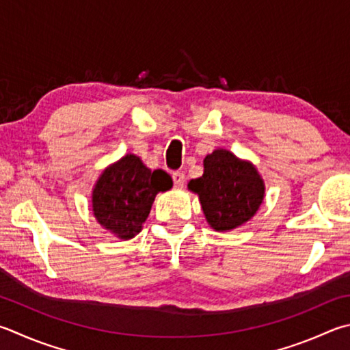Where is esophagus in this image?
Segmentation results:
<instances>
[{
	"label": "esophagus",
	"mask_w": 350,
	"mask_h": 350,
	"mask_svg": "<svg viewBox=\"0 0 350 350\" xmlns=\"http://www.w3.org/2000/svg\"><path fill=\"white\" fill-rule=\"evenodd\" d=\"M173 182L176 188H183V183H185V174L180 173V171H174Z\"/></svg>",
	"instance_id": "34e87169"
}]
</instances>
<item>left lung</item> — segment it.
<instances>
[{
  "mask_svg": "<svg viewBox=\"0 0 350 350\" xmlns=\"http://www.w3.org/2000/svg\"><path fill=\"white\" fill-rule=\"evenodd\" d=\"M188 188L199 196L209 226L221 232L254 217L265 197L257 168L221 148L205 157L202 177L189 180Z\"/></svg>",
  "mask_w": 350,
  "mask_h": 350,
  "instance_id": "left-lung-1",
  "label": "left lung"
}]
</instances>
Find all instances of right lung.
I'll return each instance as SVG.
<instances>
[{
  "instance_id": "add662e5",
  "label": "right lung",
  "mask_w": 350,
  "mask_h": 350,
  "mask_svg": "<svg viewBox=\"0 0 350 350\" xmlns=\"http://www.w3.org/2000/svg\"><path fill=\"white\" fill-rule=\"evenodd\" d=\"M173 187L163 170L145 167L135 154H126L99 176L92 193V208L98 224L124 240L141 232L157 193Z\"/></svg>"
}]
</instances>
